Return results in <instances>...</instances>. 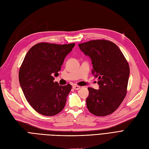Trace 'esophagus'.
Listing matches in <instances>:
<instances>
[{"label": "esophagus", "mask_w": 149, "mask_h": 149, "mask_svg": "<svg viewBox=\"0 0 149 149\" xmlns=\"http://www.w3.org/2000/svg\"><path fill=\"white\" fill-rule=\"evenodd\" d=\"M73 88L74 89H76V90H78V89H80V86H77V85H73Z\"/></svg>", "instance_id": "obj_1"}]
</instances>
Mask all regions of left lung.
<instances>
[{
    "label": "left lung",
    "instance_id": "obj_1",
    "mask_svg": "<svg viewBox=\"0 0 149 149\" xmlns=\"http://www.w3.org/2000/svg\"><path fill=\"white\" fill-rule=\"evenodd\" d=\"M78 47L90 58L92 73L99 79L100 89L88 88V109L97 116L109 115L118 109L126 95L130 74L128 63L118 47L107 40H91Z\"/></svg>",
    "mask_w": 149,
    "mask_h": 149
}]
</instances>
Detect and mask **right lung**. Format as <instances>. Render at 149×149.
<instances>
[{"label": "right lung", "instance_id": "obj_1", "mask_svg": "<svg viewBox=\"0 0 149 149\" xmlns=\"http://www.w3.org/2000/svg\"><path fill=\"white\" fill-rule=\"evenodd\" d=\"M74 45L40 43L25 56L19 83L26 101L38 113L52 116L63 109L71 86H60L53 81V75H58L65 58Z\"/></svg>", "mask_w": 149, "mask_h": 149}]
</instances>
